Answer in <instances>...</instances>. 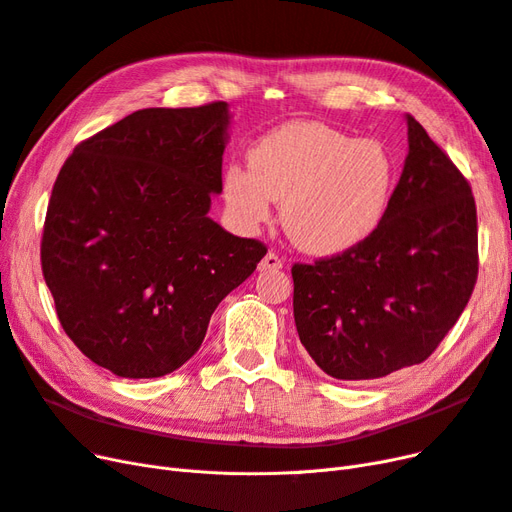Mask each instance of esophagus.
Segmentation results:
<instances>
[{"label":"esophagus","mask_w":512,"mask_h":512,"mask_svg":"<svg viewBox=\"0 0 512 512\" xmlns=\"http://www.w3.org/2000/svg\"><path fill=\"white\" fill-rule=\"evenodd\" d=\"M280 268H282V261L276 253H268L266 257L259 261V266H257L259 272H270V270H280Z\"/></svg>","instance_id":"34e87169"}]
</instances>
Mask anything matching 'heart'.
<instances>
[{"label":"heart","instance_id":"obj_1","mask_svg":"<svg viewBox=\"0 0 512 512\" xmlns=\"http://www.w3.org/2000/svg\"><path fill=\"white\" fill-rule=\"evenodd\" d=\"M249 166L223 170L232 221L253 232L280 202V223L297 249L339 255L367 240L384 219L394 179L388 149L350 139L320 122H287L259 137Z\"/></svg>","mask_w":512,"mask_h":512}]
</instances>
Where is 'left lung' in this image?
<instances>
[{
    "mask_svg": "<svg viewBox=\"0 0 512 512\" xmlns=\"http://www.w3.org/2000/svg\"><path fill=\"white\" fill-rule=\"evenodd\" d=\"M405 124V166L377 230L291 270L299 339L335 380L369 382L426 361L477 282L470 185L418 120L407 113Z\"/></svg>",
    "mask_w": 512,
    "mask_h": 512,
    "instance_id": "1",
    "label": "left lung"
}]
</instances>
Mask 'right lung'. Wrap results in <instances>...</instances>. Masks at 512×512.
<instances>
[{"label":"right lung","mask_w":512,"mask_h":512,"mask_svg":"<svg viewBox=\"0 0 512 512\" xmlns=\"http://www.w3.org/2000/svg\"><path fill=\"white\" fill-rule=\"evenodd\" d=\"M230 107H151L73 149L52 187L42 270L65 333L128 380L173 373L268 253L208 217Z\"/></svg>","instance_id":"obj_1"}]
</instances>
